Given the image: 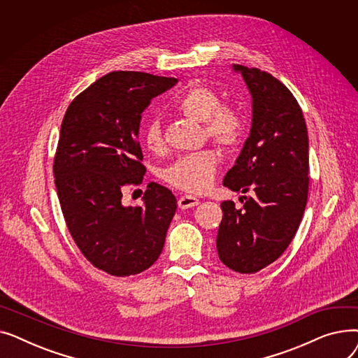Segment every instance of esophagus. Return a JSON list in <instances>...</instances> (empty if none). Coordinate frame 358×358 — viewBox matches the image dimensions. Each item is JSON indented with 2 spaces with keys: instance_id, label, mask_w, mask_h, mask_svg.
<instances>
[{
  "instance_id": "esophagus-1",
  "label": "esophagus",
  "mask_w": 358,
  "mask_h": 358,
  "mask_svg": "<svg viewBox=\"0 0 358 358\" xmlns=\"http://www.w3.org/2000/svg\"><path fill=\"white\" fill-rule=\"evenodd\" d=\"M200 203V200L194 196H189V194H184L178 199V208L180 209H192L196 208V206Z\"/></svg>"
}]
</instances>
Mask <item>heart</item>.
<instances>
[{
	"label": "heart",
	"mask_w": 358,
	"mask_h": 358,
	"mask_svg": "<svg viewBox=\"0 0 358 358\" xmlns=\"http://www.w3.org/2000/svg\"><path fill=\"white\" fill-rule=\"evenodd\" d=\"M217 92L199 81L192 83L176 100L174 108L180 115L196 122H203L206 136L222 148L236 146L245 131L242 113L231 104H219ZM142 141L152 152H161L164 139L161 124L150 119L142 129ZM219 166V157L212 149L180 157L164 171L166 182L176 189L201 193L213 182Z\"/></svg>",
	"instance_id": "heart-1"
}]
</instances>
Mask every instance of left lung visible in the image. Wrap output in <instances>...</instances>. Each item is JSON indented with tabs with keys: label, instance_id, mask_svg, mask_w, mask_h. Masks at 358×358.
Masks as SVG:
<instances>
[{
	"label": "left lung",
	"instance_id": "8db88e82",
	"mask_svg": "<svg viewBox=\"0 0 358 358\" xmlns=\"http://www.w3.org/2000/svg\"><path fill=\"white\" fill-rule=\"evenodd\" d=\"M252 97V123L223 185L242 196L243 209L228 200L216 247L234 271L252 274L286 251L302 220L309 189V139L302 108L271 73L232 65Z\"/></svg>",
	"mask_w": 358,
	"mask_h": 358
}]
</instances>
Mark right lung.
<instances>
[{"label":"right lung","instance_id":"add662e5","mask_svg":"<svg viewBox=\"0 0 358 358\" xmlns=\"http://www.w3.org/2000/svg\"><path fill=\"white\" fill-rule=\"evenodd\" d=\"M178 83L145 72H110L73 99L61 126L53 176L72 239L94 267L126 277L162 252L177 200L149 182L143 204L123 206L122 190L146 168L138 142L143 110Z\"/></svg>","mask_w":358,"mask_h":358}]
</instances>
